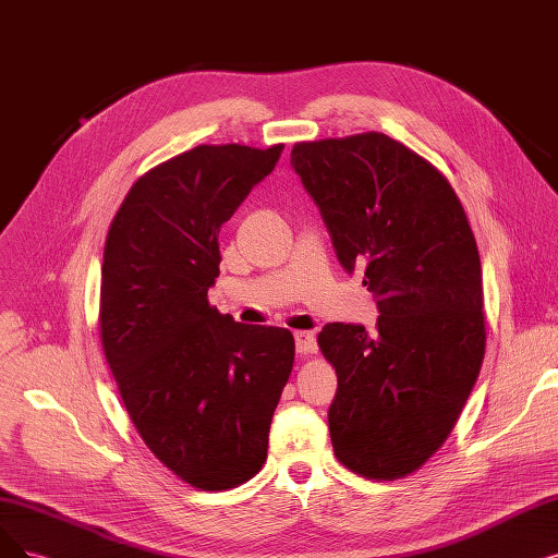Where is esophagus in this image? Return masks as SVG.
Wrapping results in <instances>:
<instances>
[{"instance_id":"34e87169","label":"esophagus","mask_w":558,"mask_h":558,"mask_svg":"<svg viewBox=\"0 0 558 558\" xmlns=\"http://www.w3.org/2000/svg\"><path fill=\"white\" fill-rule=\"evenodd\" d=\"M295 348L300 354H308L316 350V337L314 331H295Z\"/></svg>"}]
</instances>
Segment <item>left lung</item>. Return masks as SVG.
<instances>
[{"instance_id":"obj_1","label":"left lung","mask_w":558,"mask_h":558,"mask_svg":"<svg viewBox=\"0 0 558 558\" xmlns=\"http://www.w3.org/2000/svg\"><path fill=\"white\" fill-rule=\"evenodd\" d=\"M348 272L364 270L377 329L329 323L318 333L339 389L329 405L333 456L375 481L403 478L447 437L485 354L476 238L435 165L383 132L293 146Z\"/></svg>"}]
</instances>
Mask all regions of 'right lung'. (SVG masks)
<instances>
[{
    "label": "right lung",
    "instance_id": "1",
    "mask_svg": "<svg viewBox=\"0 0 558 558\" xmlns=\"http://www.w3.org/2000/svg\"><path fill=\"white\" fill-rule=\"evenodd\" d=\"M283 144H202L153 167L105 240L100 341L140 437L169 472L219 493L250 481L295 362L283 327L235 323L208 302L219 229Z\"/></svg>",
    "mask_w": 558,
    "mask_h": 558
}]
</instances>
